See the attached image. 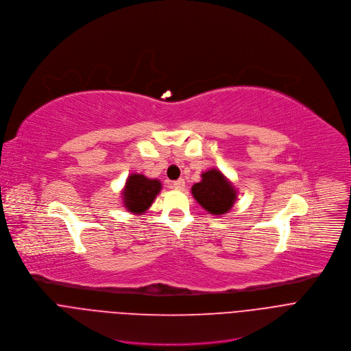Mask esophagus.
Listing matches in <instances>:
<instances>
[{
  "mask_svg": "<svg viewBox=\"0 0 351 351\" xmlns=\"http://www.w3.org/2000/svg\"><path fill=\"white\" fill-rule=\"evenodd\" d=\"M173 188L177 189V191H184L185 189V181L181 178V180H177L173 182Z\"/></svg>",
  "mask_w": 351,
  "mask_h": 351,
  "instance_id": "esophagus-1",
  "label": "esophagus"
}]
</instances>
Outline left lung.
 Here are the masks:
<instances>
[{
    "label": "left lung",
    "mask_w": 351,
    "mask_h": 351,
    "mask_svg": "<svg viewBox=\"0 0 351 351\" xmlns=\"http://www.w3.org/2000/svg\"><path fill=\"white\" fill-rule=\"evenodd\" d=\"M195 200L208 215L224 217L238 200V189L230 178L217 167L200 174V181L191 188Z\"/></svg>",
    "instance_id": "obj_1"
}]
</instances>
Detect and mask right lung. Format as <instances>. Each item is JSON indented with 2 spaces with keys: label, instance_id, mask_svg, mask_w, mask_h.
<instances>
[{
  "label": "right lung",
  "instance_id": "right-lung-1",
  "mask_svg": "<svg viewBox=\"0 0 351 351\" xmlns=\"http://www.w3.org/2000/svg\"><path fill=\"white\" fill-rule=\"evenodd\" d=\"M162 186L158 178H149L141 173L130 174L120 191L121 204L125 212L132 216L145 215L160 193Z\"/></svg>",
  "mask_w": 351,
  "mask_h": 351
}]
</instances>
